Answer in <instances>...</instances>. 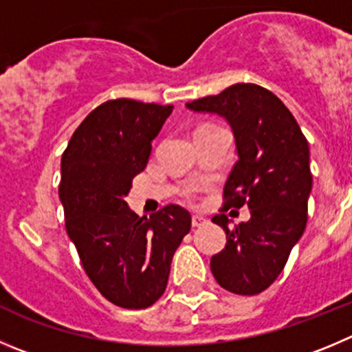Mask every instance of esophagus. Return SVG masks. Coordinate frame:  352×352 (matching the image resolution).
Instances as JSON below:
<instances>
[{"label": "esophagus", "instance_id": "esophagus-1", "mask_svg": "<svg viewBox=\"0 0 352 352\" xmlns=\"http://www.w3.org/2000/svg\"><path fill=\"white\" fill-rule=\"evenodd\" d=\"M206 222L205 217L201 215H192V228H199V226H203Z\"/></svg>", "mask_w": 352, "mask_h": 352}]
</instances>
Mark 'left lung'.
<instances>
[{"instance_id": "1", "label": "left lung", "mask_w": 352, "mask_h": 352, "mask_svg": "<svg viewBox=\"0 0 352 352\" xmlns=\"http://www.w3.org/2000/svg\"><path fill=\"white\" fill-rule=\"evenodd\" d=\"M186 107L224 118L232 130L238 161L224 186V210L246 205L252 217L234 229L226 213L213 217L228 243L210 269L226 290L257 295L280 276L304 234L313 189L309 144L283 102L258 85H232Z\"/></svg>"}]
</instances>
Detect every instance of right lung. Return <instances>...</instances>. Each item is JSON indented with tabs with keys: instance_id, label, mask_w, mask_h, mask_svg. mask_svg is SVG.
I'll return each mask as SVG.
<instances>
[{
	"instance_id": "1",
	"label": "right lung",
	"mask_w": 352,
	"mask_h": 352,
	"mask_svg": "<svg viewBox=\"0 0 352 352\" xmlns=\"http://www.w3.org/2000/svg\"><path fill=\"white\" fill-rule=\"evenodd\" d=\"M172 109L131 98L104 102L62 154L58 196L69 238L97 290L126 309H146L163 295L173 254L191 231L182 206L140 219L124 201Z\"/></svg>"
}]
</instances>
